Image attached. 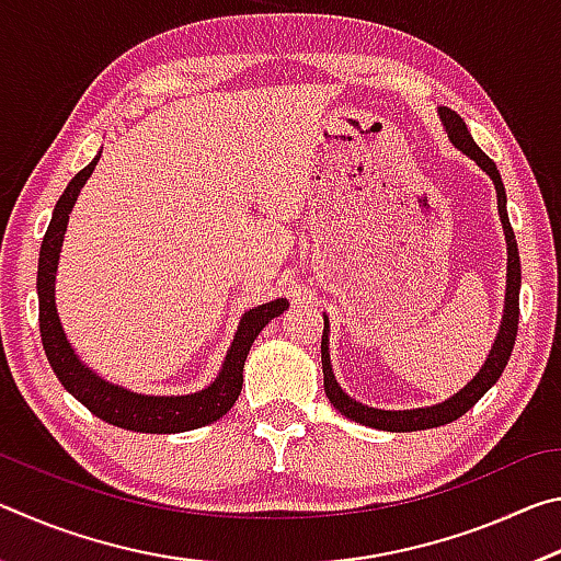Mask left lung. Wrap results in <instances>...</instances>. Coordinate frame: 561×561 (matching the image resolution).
Segmentation results:
<instances>
[{"label":"left lung","instance_id":"8db88e82","mask_svg":"<svg viewBox=\"0 0 561 561\" xmlns=\"http://www.w3.org/2000/svg\"><path fill=\"white\" fill-rule=\"evenodd\" d=\"M438 116L443 121V128L448 133L450 144L460 150V153L468 156L470 160L482 168V173H488L492 183L497 190V213L502 220V230H505V242H507V287H505V309H502V321L500 331L495 336V344H492L485 364L480 366V371L472 376V381L465 383L458 393H453L448 401L425 405V408H411V411H383V408H371L364 405L356 398H351L344 388L339 386L334 368H331V356H329V317L324 314V336H321V368H324V391L331 405L336 408L341 415L351 417L360 425H368V428L378 431H391V433H413V431H425V428H440L445 423L458 421L470 408L485 396L492 386L497 383V378L505 371L512 348H515L517 339V321H519V287H522V270H519V252H517V240L515 232L510 227L507 217V195L505 185H502L500 170L492 160L482 153L474 144L465 121L458 113L450 111L448 106L438 108Z\"/></svg>","mask_w":561,"mask_h":561}]
</instances>
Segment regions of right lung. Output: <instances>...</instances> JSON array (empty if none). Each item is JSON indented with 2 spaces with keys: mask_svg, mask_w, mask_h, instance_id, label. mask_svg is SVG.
<instances>
[{
  "mask_svg": "<svg viewBox=\"0 0 561 561\" xmlns=\"http://www.w3.org/2000/svg\"><path fill=\"white\" fill-rule=\"evenodd\" d=\"M101 153L91 163L71 178L64 195L54 207L49 230L44 234L39 252V274H36V291H39V331L46 358L54 368L56 378L76 401H81L93 415L123 431L133 433H185L210 425L230 411L242 391L244 360L254 339L270 324L274 317L289 309L287 299H274L244 311L237 324L234 339L222 360L220 374L215 381L207 383L203 391L185 396H150L133 393L130 388L111 383L96 371L83 364L64 334L59 311H56V270H59L61 244L69 225V215L76 205L81 187L87 185L93 168H96Z\"/></svg>",
  "mask_w": 561,
  "mask_h": 561,
  "instance_id": "obj_1",
  "label": "right lung"
}]
</instances>
